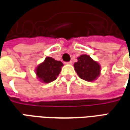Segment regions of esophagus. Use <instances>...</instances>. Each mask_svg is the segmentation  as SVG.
<instances>
[{"label":"esophagus","instance_id":"esophagus-1","mask_svg":"<svg viewBox=\"0 0 130 130\" xmlns=\"http://www.w3.org/2000/svg\"><path fill=\"white\" fill-rule=\"evenodd\" d=\"M66 64H68V65H72V61L68 62H66Z\"/></svg>","mask_w":130,"mask_h":130}]
</instances>
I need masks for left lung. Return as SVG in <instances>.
<instances>
[{"mask_svg":"<svg viewBox=\"0 0 130 130\" xmlns=\"http://www.w3.org/2000/svg\"><path fill=\"white\" fill-rule=\"evenodd\" d=\"M75 70L81 79L88 82L95 80L100 75L101 67L98 62L87 55H82L74 64Z\"/></svg>","mask_w":130,"mask_h":130,"instance_id":"1","label":"left lung"}]
</instances>
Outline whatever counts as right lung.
<instances>
[{
    "label": "right lung",
    "instance_id": "right-lung-1",
    "mask_svg": "<svg viewBox=\"0 0 130 130\" xmlns=\"http://www.w3.org/2000/svg\"><path fill=\"white\" fill-rule=\"evenodd\" d=\"M63 64L51 57H47L45 60L37 66L35 74L38 79L44 83H49L57 79Z\"/></svg>",
    "mask_w": 130,
    "mask_h": 130
}]
</instances>
